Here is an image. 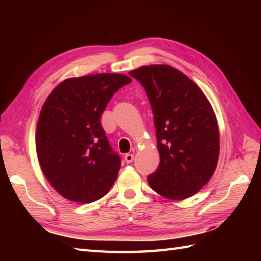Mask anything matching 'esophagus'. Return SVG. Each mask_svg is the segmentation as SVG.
<instances>
[{"label":"esophagus","instance_id":"1","mask_svg":"<svg viewBox=\"0 0 261 261\" xmlns=\"http://www.w3.org/2000/svg\"><path fill=\"white\" fill-rule=\"evenodd\" d=\"M134 159H135V156L132 153H126L124 156V160L126 164H131L132 162H134Z\"/></svg>","mask_w":261,"mask_h":261}]
</instances>
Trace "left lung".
<instances>
[{"instance_id":"left-lung-1","label":"left lung","mask_w":261,"mask_h":261,"mask_svg":"<svg viewBox=\"0 0 261 261\" xmlns=\"http://www.w3.org/2000/svg\"><path fill=\"white\" fill-rule=\"evenodd\" d=\"M145 87L151 104L160 163L148 176L152 190L180 201L213 176L220 153L218 120L195 83L168 65L141 66L129 73Z\"/></svg>"}]
</instances>
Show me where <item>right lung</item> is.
Returning <instances> with one entry per match:
<instances>
[{
  "label": "right lung",
  "instance_id": "obj_1",
  "mask_svg": "<svg viewBox=\"0 0 261 261\" xmlns=\"http://www.w3.org/2000/svg\"><path fill=\"white\" fill-rule=\"evenodd\" d=\"M132 80L122 74L73 77L49 94L39 115L36 150L43 175L55 191L77 203H92L109 193L118 177L101 114L119 88Z\"/></svg>",
  "mask_w": 261,
  "mask_h": 261
}]
</instances>
